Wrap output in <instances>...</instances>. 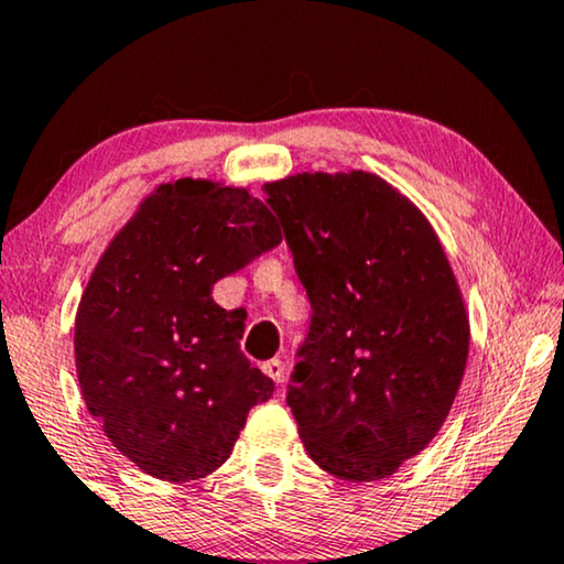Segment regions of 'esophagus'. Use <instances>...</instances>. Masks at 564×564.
I'll return each mask as SVG.
<instances>
[{"instance_id": "esophagus-1", "label": "esophagus", "mask_w": 564, "mask_h": 564, "mask_svg": "<svg viewBox=\"0 0 564 564\" xmlns=\"http://www.w3.org/2000/svg\"><path fill=\"white\" fill-rule=\"evenodd\" d=\"M261 372H264L269 380H274L276 384H280L282 380H284V365H282V359H269V361H264V365H261Z\"/></svg>"}]
</instances>
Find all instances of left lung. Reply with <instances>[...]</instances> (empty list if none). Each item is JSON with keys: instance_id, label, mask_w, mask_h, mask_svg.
<instances>
[{"instance_id": "left-lung-1", "label": "left lung", "mask_w": 564, "mask_h": 564, "mask_svg": "<svg viewBox=\"0 0 564 564\" xmlns=\"http://www.w3.org/2000/svg\"><path fill=\"white\" fill-rule=\"evenodd\" d=\"M313 318L288 405L315 465L349 482L390 477L426 449L457 398L469 318L442 241L369 172L264 184Z\"/></svg>"}]
</instances>
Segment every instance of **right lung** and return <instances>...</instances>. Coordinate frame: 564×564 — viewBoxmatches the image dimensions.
I'll list each match as a JSON object with an SVG mask.
<instances>
[{
	"label": "right lung",
	"instance_id": "1",
	"mask_svg": "<svg viewBox=\"0 0 564 564\" xmlns=\"http://www.w3.org/2000/svg\"><path fill=\"white\" fill-rule=\"evenodd\" d=\"M282 241L243 187L159 184L99 257L74 326L76 377L115 449L145 475L189 482L230 457L274 382L241 351L243 313L213 284Z\"/></svg>",
	"mask_w": 564,
	"mask_h": 564
}]
</instances>
